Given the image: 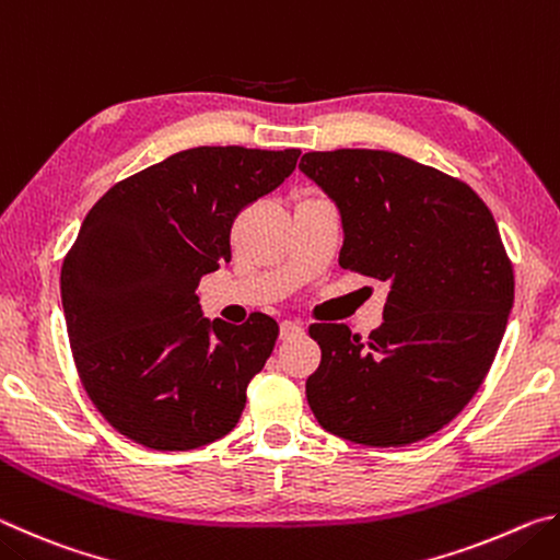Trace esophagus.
I'll return each instance as SVG.
<instances>
[{
    "label": "esophagus",
    "mask_w": 560,
    "mask_h": 560,
    "mask_svg": "<svg viewBox=\"0 0 560 560\" xmlns=\"http://www.w3.org/2000/svg\"><path fill=\"white\" fill-rule=\"evenodd\" d=\"M301 324L299 320H281V338H293L301 334Z\"/></svg>",
    "instance_id": "34e87169"
}]
</instances>
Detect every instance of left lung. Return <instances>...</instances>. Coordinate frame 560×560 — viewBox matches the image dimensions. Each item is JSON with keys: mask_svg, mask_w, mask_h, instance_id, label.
Returning <instances> with one entry per match:
<instances>
[{"mask_svg": "<svg viewBox=\"0 0 560 560\" xmlns=\"http://www.w3.org/2000/svg\"><path fill=\"white\" fill-rule=\"evenodd\" d=\"M299 170L338 207V264L390 283L368 336L314 324L318 424L368 447H402L457 417L485 383L514 306V269L489 207L462 179L387 150L306 153Z\"/></svg>", "mask_w": 560, "mask_h": 560, "instance_id": "1", "label": "left lung"}]
</instances>
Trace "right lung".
<instances>
[{
    "instance_id": "right-lung-1",
    "label": "right lung",
    "mask_w": 560,
    "mask_h": 560,
    "mask_svg": "<svg viewBox=\"0 0 560 560\" xmlns=\"http://www.w3.org/2000/svg\"><path fill=\"white\" fill-rule=\"evenodd\" d=\"M299 155L189 148L91 207L63 259L61 303L81 383L128 440L185 452L240 422L279 324L267 314L244 326L205 318L195 289L232 259L236 214L277 189Z\"/></svg>"
}]
</instances>
